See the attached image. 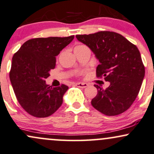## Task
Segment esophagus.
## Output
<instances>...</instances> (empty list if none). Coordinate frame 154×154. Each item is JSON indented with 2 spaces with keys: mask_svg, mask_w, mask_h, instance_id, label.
Wrapping results in <instances>:
<instances>
[{
  "mask_svg": "<svg viewBox=\"0 0 154 154\" xmlns=\"http://www.w3.org/2000/svg\"><path fill=\"white\" fill-rule=\"evenodd\" d=\"M76 86L79 87V88H85L88 86V84L87 83H83V82H77L76 83Z\"/></svg>",
  "mask_w": 154,
  "mask_h": 154,
  "instance_id": "esophagus-1",
  "label": "esophagus"
}]
</instances>
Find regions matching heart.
Returning <instances> with one entry per match:
<instances>
[{
	"instance_id": "1",
	"label": "heart",
	"mask_w": 154,
	"mask_h": 154,
	"mask_svg": "<svg viewBox=\"0 0 154 154\" xmlns=\"http://www.w3.org/2000/svg\"><path fill=\"white\" fill-rule=\"evenodd\" d=\"M85 48H88L85 45H83V44H79V45L76 46L75 48V50H78V49H85Z\"/></svg>"
}]
</instances>
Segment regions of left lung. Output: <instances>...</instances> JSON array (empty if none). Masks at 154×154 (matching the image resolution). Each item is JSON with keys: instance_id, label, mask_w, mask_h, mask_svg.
<instances>
[{"instance_id": "obj_1", "label": "left lung", "mask_w": 154, "mask_h": 154, "mask_svg": "<svg viewBox=\"0 0 154 154\" xmlns=\"http://www.w3.org/2000/svg\"><path fill=\"white\" fill-rule=\"evenodd\" d=\"M95 54L100 62L97 77H104L110 86L104 90L95 85L97 94L91 104L96 110L109 116L123 113L135 101L145 76L139 50L125 37L112 31L76 35Z\"/></svg>"}]
</instances>
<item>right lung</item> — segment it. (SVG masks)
<instances>
[{
	"mask_svg": "<svg viewBox=\"0 0 154 154\" xmlns=\"http://www.w3.org/2000/svg\"><path fill=\"white\" fill-rule=\"evenodd\" d=\"M75 36L31 38L14 54L9 76L21 106L36 118H46L58 110L68 87L52 88L46 84L56 66V56Z\"/></svg>",
	"mask_w": 154,
	"mask_h": 154,
	"instance_id": "add662e5",
	"label": "right lung"
}]
</instances>
